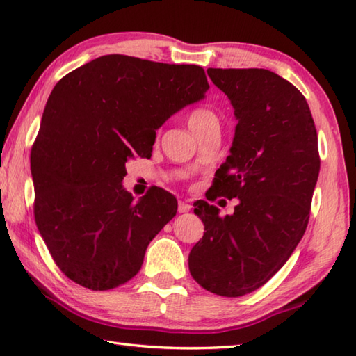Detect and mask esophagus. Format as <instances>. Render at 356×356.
Instances as JSON below:
<instances>
[{
  "label": "esophagus",
  "instance_id": "1",
  "mask_svg": "<svg viewBox=\"0 0 356 356\" xmlns=\"http://www.w3.org/2000/svg\"><path fill=\"white\" fill-rule=\"evenodd\" d=\"M191 203L189 202H184V200H181L178 203V213H189L191 211Z\"/></svg>",
  "mask_w": 356,
  "mask_h": 356
}]
</instances>
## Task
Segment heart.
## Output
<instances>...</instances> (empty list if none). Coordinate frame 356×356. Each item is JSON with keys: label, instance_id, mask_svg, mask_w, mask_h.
<instances>
[{"label": "heart", "instance_id": "1", "mask_svg": "<svg viewBox=\"0 0 356 356\" xmlns=\"http://www.w3.org/2000/svg\"><path fill=\"white\" fill-rule=\"evenodd\" d=\"M188 123L189 128L197 134L209 127H219V118H217L214 111H211L208 108H197L194 111H191Z\"/></svg>", "mask_w": 356, "mask_h": 356}]
</instances>
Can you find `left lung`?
<instances>
[{
    "mask_svg": "<svg viewBox=\"0 0 356 356\" xmlns=\"http://www.w3.org/2000/svg\"><path fill=\"white\" fill-rule=\"evenodd\" d=\"M238 118L232 154L217 168L208 200L239 198L232 216L200 200L203 238L189 253L195 282L241 297L282 269L308 227L321 158L309 106L289 81L266 68H208Z\"/></svg>",
    "mask_w": 356,
    "mask_h": 356,
    "instance_id": "obj_1",
    "label": "left lung"
}]
</instances>
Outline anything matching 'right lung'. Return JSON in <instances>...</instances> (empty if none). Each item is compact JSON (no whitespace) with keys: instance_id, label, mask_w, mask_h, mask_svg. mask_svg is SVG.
<instances>
[{"instance_id":"right-lung-1","label":"right lung","mask_w":356,"mask_h":356,"mask_svg":"<svg viewBox=\"0 0 356 356\" xmlns=\"http://www.w3.org/2000/svg\"><path fill=\"white\" fill-rule=\"evenodd\" d=\"M208 89L200 65L124 54L87 62L54 86L31 148L34 219L72 282L108 291L140 270L178 204L159 188L136 202L122 188L124 164L149 158L156 129Z\"/></svg>"}]
</instances>
